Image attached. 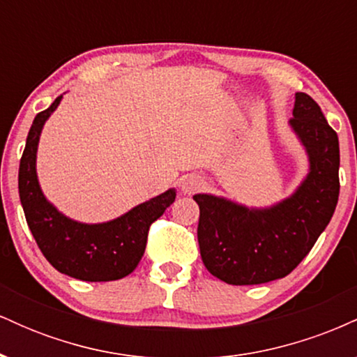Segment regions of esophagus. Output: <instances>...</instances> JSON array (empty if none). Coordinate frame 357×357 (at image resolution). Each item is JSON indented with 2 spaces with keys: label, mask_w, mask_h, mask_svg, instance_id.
Segmentation results:
<instances>
[{
  "label": "esophagus",
  "mask_w": 357,
  "mask_h": 357,
  "mask_svg": "<svg viewBox=\"0 0 357 357\" xmlns=\"http://www.w3.org/2000/svg\"><path fill=\"white\" fill-rule=\"evenodd\" d=\"M179 186H181V191L184 195H192L195 191H198L199 188L203 186V179H199L198 176H184L181 179V183H179Z\"/></svg>",
  "instance_id": "esophagus-1"
}]
</instances>
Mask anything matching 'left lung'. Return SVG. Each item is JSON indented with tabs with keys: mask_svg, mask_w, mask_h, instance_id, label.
<instances>
[{
	"mask_svg": "<svg viewBox=\"0 0 357 357\" xmlns=\"http://www.w3.org/2000/svg\"><path fill=\"white\" fill-rule=\"evenodd\" d=\"M290 127L309 155L296 192L268 208H248L213 195H195L204 267L231 285H258L289 275L333 218L339 198V139L321 107L296 93Z\"/></svg>",
	"mask_w": 357,
	"mask_h": 357,
	"instance_id": "left-lung-1",
	"label": "left lung"
}]
</instances>
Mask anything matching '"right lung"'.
Here are the masks:
<instances>
[{
  "label": "right lung",
  "instance_id": "right-lung-1",
  "mask_svg": "<svg viewBox=\"0 0 357 357\" xmlns=\"http://www.w3.org/2000/svg\"><path fill=\"white\" fill-rule=\"evenodd\" d=\"M61 96L36 114L20 161L18 190L28 227L48 261L65 275L85 282H110L129 275L144 255L147 231L176 198L167 190L105 223H80L56 210L45 198L36 176V149L42 129Z\"/></svg>",
  "mask_w": 357,
  "mask_h": 357
}]
</instances>
